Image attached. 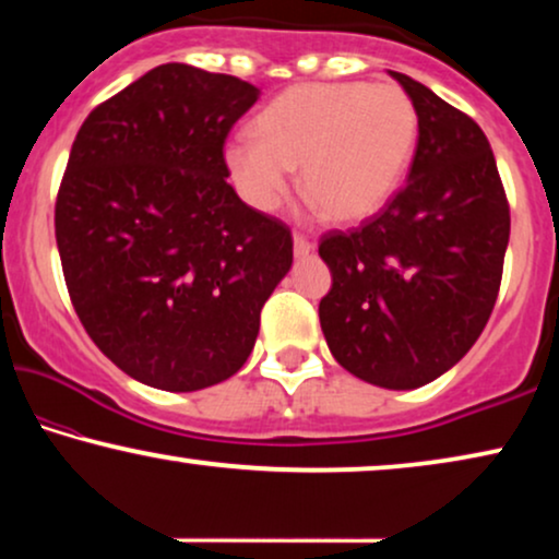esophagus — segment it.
Here are the masks:
<instances>
[{"label":"esophagus","mask_w":559,"mask_h":559,"mask_svg":"<svg viewBox=\"0 0 559 559\" xmlns=\"http://www.w3.org/2000/svg\"><path fill=\"white\" fill-rule=\"evenodd\" d=\"M293 243H295V257H308L312 251V243L305 239L302 234H295L293 236Z\"/></svg>","instance_id":"obj_1"}]
</instances>
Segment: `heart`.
Here are the masks:
<instances>
[{
    "mask_svg": "<svg viewBox=\"0 0 559 559\" xmlns=\"http://www.w3.org/2000/svg\"><path fill=\"white\" fill-rule=\"evenodd\" d=\"M253 134L226 144L224 159L243 201L270 213L289 170L320 216L354 224L384 209L409 170L419 117L394 83H302L259 111Z\"/></svg>",
    "mask_w": 559,
    "mask_h": 559,
    "instance_id": "1",
    "label": "heart"
}]
</instances>
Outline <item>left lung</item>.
Listing matches in <instances>:
<instances>
[{"mask_svg":"<svg viewBox=\"0 0 559 559\" xmlns=\"http://www.w3.org/2000/svg\"><path fill=\"white\" fill-rule=\"evenodd\" d=\"M419 136L407 182L318 254L333 285L320 328L335 361L384 389H417L468 354L491 318L509 243V203L484 129L409 75Z\"/></svg>","mask_w":559,"mask_h":559,"instance_id":"obj_1","label":"left lung"}]
</instances>
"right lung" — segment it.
<instances>
[{
    "instance_id": "1",
    "label": "right lung",
    "mask_w": 559,
    "mask_h": 559,
    "mask_svg": "<svg viewBox=\"0 0 559 559\" xmlns=\"http://www.w3.org/2000/svg\"><path fill=\"white\" fill-rule=\"evenodd\" d=\"M259 88L152 68L83 121L56 201L68 295L106 358L142 384L198 392L247 364L293 234L228 186L224 142Z\"/></svg>"
}]
</instances>
